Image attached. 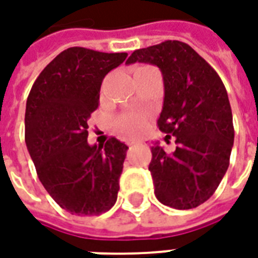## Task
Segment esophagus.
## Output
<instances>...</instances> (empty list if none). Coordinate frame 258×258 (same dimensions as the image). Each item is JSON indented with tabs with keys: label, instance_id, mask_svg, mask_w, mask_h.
Returning a JSON list of instances; mask_svg holds the SVG:
<instances>
[{
	"label": "esophagus",
	"instance_id": "esophagus-1",
	"mask_svg": "<svg viewBox=\"0 0 258 258\" xmlns=\"http://www.w3.org/2000/svg\"><path fill=\"white\" fill-rule=\"evenodd\" d=\"M137 143H139V140H136V139L127 140V144H129V146H133V144H137Z\"/></svg>",
	"mask_w": 258,
	"mask_h": 258
}]
</instances>
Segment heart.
<instances>
[{
    "label": "heart",
    "instance_id": "obj_1",
    "mask_svg": "<svg viewBox=\"0 0 258 258\" xmlns=\"http://www.w3.org/2000/svg\"><path fill=\"white\" fill-rule=\"evenodd\" d=\"M118 125L121 127L122 131L126 132V133H139L144 126V116L136 112H132V114H125L119 118Z\"/></svg>",
    "mask_w": 258,
    "mask_h": 258
}]
</instances>
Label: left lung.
Wrapping results in <instances>:
<instances>
[{
	"label": "left lung",
	"mask_w": 258,
	"mask_h": 258,
	"mask_svg": "<svg viewBox=\"0 0 258 258\" xmlns=\"http://www.w3.org/2000/svg\"><path fill=\"white\" fill-rule=\"evenodd\" d=\"M159 67L165 97L159 131L174 136L176 150L151 147L148 166L155 197L170 208H197L219 187L234 146L232 111L219 74L189 45L165 41L135 50L126 60Z\"/></svg>",
	"instance_id": "8db88e82"
}]
</instances>
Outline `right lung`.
I'll use <instances>...</instances> for the list:
<instances>
[{
	"label": "right lung",
	"instance_id": "obj_1",
	"mask_svg": "<svg viewBox=\"0 0 258 258\" xmlns=\"http://www.w3.org/2000/svg\"><path fill=\"white\" fill-rule=\"evenodd\" d=\"M127 53L69 48L46 66L26 104V146L39 181L60 208L99 216L116 202L127 146L115 137L88 144V119L100 86Z\"/></svg>",
	"mask_w": 258,
	"mask_h": 258
}]
</instances>
